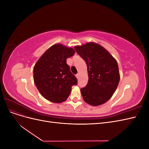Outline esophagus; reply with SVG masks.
<instances>
[{
    "instance_id": "1",
    "label": "esophagus",
    "mask_w": 149,
    "mask_h": 149,
    "mask_svg": "<svg viewBox=\"0 0 149 149\" xmlns=\"http://www.w3.org/2000/svg\"><path fill=\"white\" fill-rule=\"evenodd\" d=\"M76 78H77L78 79V78H79V74H77L76 75Z\"/></svg>"
}]
</instances>
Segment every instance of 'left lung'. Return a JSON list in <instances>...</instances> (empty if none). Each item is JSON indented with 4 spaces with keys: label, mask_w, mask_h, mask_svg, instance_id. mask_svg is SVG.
<instances>
[{
    "label": "left lung",
    "mask_w": 149,
    "mask_h": 149,
    "mask_svg": "<svg viewBox=\"0 0 149 149\" xmlns=\"http://www.w3.org/2000/svg\"><path fill=\"white\" fill-rule=\"evenodd\" d=\"M74 49L87 65L88 82L81 89L84 101L93 106L103 104L113 95L119 83L117 61L96 43L88 42L75 46Z\"/></svg>",
    "instance_id": "8db88e82"
}]
</instances>
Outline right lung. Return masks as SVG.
I'll return each mask as SVG.
<instances>
[{
    "label": "right lung",
    "instance_id": "1",
    "mask_svg": "<svg viewBox=\"0 0 149 149\" xmlns=\"http://www.w3.org/2000/svg\"><path fill=\"white\" fill-rule=\"evenodd\" d=\"M74 53L73 48L56 43L47 49L35 63L34 83L46 100L54 103L65 101L72 86L77 84V79L66 64L67 58Z\"/></svg>",
    "mask_w": 149,
    "mask_h": 149
}]
</instances>
